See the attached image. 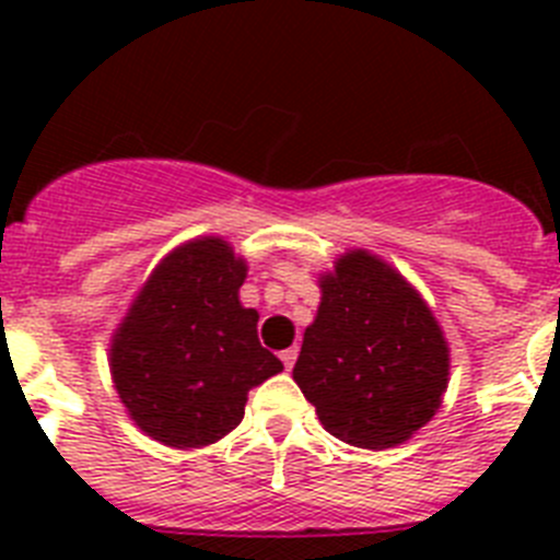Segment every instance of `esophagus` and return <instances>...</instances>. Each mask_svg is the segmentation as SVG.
Here are the masks:
<instances>
[{"instance_id":"1","label":"esophagus","mask_w":560,"mask_h":560,"mask_svg":"<svg viewBox=\"0 0 560 560\" xmlns=\"http://www.w3.org/2000/svg\"><path fill=\"white\" fill-rule=\"evenodd\" d=\"M296 353H300V350L294 348V345H291L289 350H283V353H280V361H283L285 364V370H291L294 368V361H296Z\"/></svg>"}]
</instances>
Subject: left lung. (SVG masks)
I'll list each match as a JSON object with an SVG mask.
<instances>
[{
    "label": "left lung",
    "mask_w": 560,
    "mask_h": 560,
    "mask_svg": "<svg viewBox=\"0 0 560 560\" xmlns=\"http://www.w3.org/2000/svg\"><path fill=\"white\" fill-rule=\"evenodd\" d=\"M319 308L303 334L296 387L325 432L361 448H393L443 404L452 350L420 291L368 249L319 275Z\"/></svg>",
    "instance_id": "8db88e82"
}]
</instances>
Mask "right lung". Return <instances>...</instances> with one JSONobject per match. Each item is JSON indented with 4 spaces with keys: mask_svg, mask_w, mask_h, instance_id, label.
Listing matches in <instances>:
<instances>
[{
    "mask_svg": "<svg viewBox=\"0 0 560 560\" xmlns=\"http://www.w3.org/2000/svg\"><path fill=\"white\" fill-rule=\"evenodd\" d=\"M244 255L201 235L162 257L108 341L114 389L133 427L171 448L210 446L244 420L249 389L283 370L241 305Z\"/></svg>",
    "mask_w": 560,
    "mask_h": 560,
    "instance_id": "obj_1",
    "label": "right lung"
}]
</instances>
